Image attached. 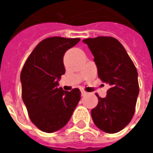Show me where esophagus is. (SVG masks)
Wrapping results in <instances>:
<instances>
[{"instance_id": "34e87169", "label": "esophagus", "mask_w": 153, "mask_h": 153, "mask_svg": "<svg viewBox=\"0 0 153 153\" xmlns=\"http://www.w3.org/2000/svg\"><path fill=\"white\" fill-rule=\"evenodd\" d=\"M81 94H82V96H85V95L88 94V93L83 90V91H81Z\"/></svg>"}]
</instances>
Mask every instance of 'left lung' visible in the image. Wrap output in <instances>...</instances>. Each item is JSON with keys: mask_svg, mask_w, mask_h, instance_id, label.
I'll return each mask as SVG.
<instances>
[{"mask_svg": "<svg viewBox=\"0 0 153 153\" xmlns=\"http://www.w3.org/2000/svg\"><path fill=\"white\" fill-rule=\"evenodd\" d=\"M94 55L99 78L109 84L105 98L99 99L91 111L94 124L108 133L121 131L135 112L139 94L137 71L122 44L113 37L99 36L83 40Z\"/></svg>", "mask_w": 153, "mask_h": 153, "instance_id": "left-lung-1", "label": "left lung"}]
</instances>
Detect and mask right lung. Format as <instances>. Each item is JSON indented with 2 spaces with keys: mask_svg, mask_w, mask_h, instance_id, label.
<instances>
[{
  "mask_svg": "<svg viewBox=\"0 0 153 153\" xmlns=\"http://www.w3.org/2000/svg\"><path fill=\"white\" fill-rule=\"evenodd\" d=\"M80 39L51 37L42 40L25 63L21 74L22 99L31 122L42 132H54L65 127L80 100L79 88H59L65 74L63 58Z\"/></svg>",
  "mask_w": 153,
  "mask_h": 153,
  "instance_id": "1",
  "label": "right lung"
}]
</instances>
